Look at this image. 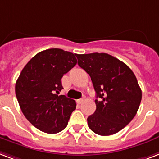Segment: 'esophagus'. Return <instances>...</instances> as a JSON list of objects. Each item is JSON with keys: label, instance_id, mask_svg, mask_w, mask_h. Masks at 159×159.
<instances>
[{"label": "esophagus", "instance_id": "1", "mask_svg": "<svg viewBox=\"0 0 159 159\" xmlns=\"http://www.w3.org/2000/svg\"><path fill=\"white\" fill-rule=\"evenodd\" d=\"M84 101V98L83 99H77V103H78L79 104H80L82 102Z\"/></svg>", "mask_w": 159, "mask_h": 159}]
</instances>
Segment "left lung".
I'll return each mask as SVG.
<instances>
[{"instance_id":"obj_1","label":"left lung","mask_w":159,"mask_h":159,"mask_svg":"<svg viewBox=\"0 0 159 159\" xmlns=\"http://www.w3.org/2000/svg\"><path fill=\"white\" fill-rule=\"evenodd\" d=\"M78 65L89 75L96 92V110L88 125L102 136L116 134L134 119L142 99L136 76L121 60L106 53L78 55Z\"/></svg>"}]
</instances>
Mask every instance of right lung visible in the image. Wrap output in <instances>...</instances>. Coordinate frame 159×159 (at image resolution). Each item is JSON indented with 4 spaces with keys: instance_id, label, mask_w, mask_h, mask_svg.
Masks as SVG:
<instances>
[{
    "instance_id": "add662e5",
    "label": "right lung",
    "mask_w": 159,
    "mask_h": 159,
    "mask_svg": "<svg viewBox=\"0 0 159 159\" xmlns=\"http://www.w3.org/2000/svg\"><path fill=\"white\" fill-rule=\"evenodd\" d=\"M76 54L61 49L38 53L27 63L16 83V95L27 120L42 132L57 134L66 129L75 101L59 95L61 78L77 64Z\"/></svg>"
}]
</instances>
